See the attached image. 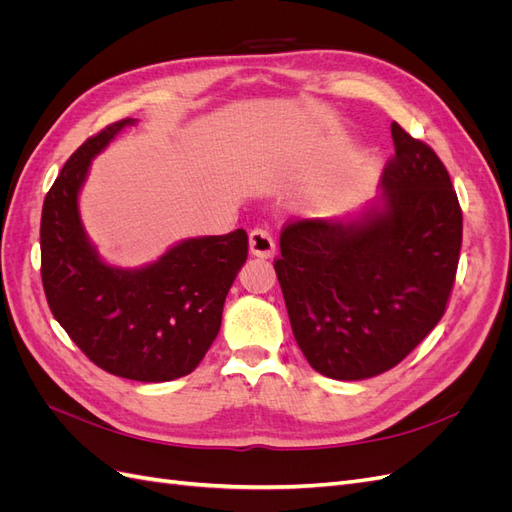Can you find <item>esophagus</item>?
Returning <instances> with one entry per match:
<instances>
[{
    "mask_svg": "<svg viewBox=\"0 0 512 512\" xmlns=\"http://www.w3.org/2000/svg\"><path fill=\"white\" fill-rule=\"evenodd\" d=\"M250 252L260 258H271L275 254V241L265 228H254L250 232Z\"/></svg>",
    "mask_w": 512,
    "mask_h": 512,
    "instance_id": "34e87169",
    "label": "esophagus"
}]
</instances>
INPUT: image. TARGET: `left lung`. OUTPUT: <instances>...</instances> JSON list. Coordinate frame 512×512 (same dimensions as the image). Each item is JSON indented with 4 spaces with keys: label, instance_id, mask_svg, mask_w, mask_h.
<instances>
[{
    "label": "left lung",
    "instance_id": "8db88e82",
    "mask_svg": "<svg viewBox=\"0 0 512 512\" xmlns=\"http://www.w3.org/2000/svg\"><path fill=\"white\" fill-rule=\"evenodd\" d=\"M382 203L352 222L297 220L273 260L294 339L318 374L363 380L389 371L446 312L463 215L427 143L391 123Z\"/></svg>",
    "mask_w": 512,
    "mask_h": 512
}]
</instances>
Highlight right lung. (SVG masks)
<instances>
[{
	"instance_id": "1",
	"label": "right lung",
	"mask_w": 512,
	"mask_h": 512,
	"mask_svg": "<svg viewBox=\"0 0 512 512\" xmlns=\"http://www.w3.org/2000/svg\"><path fill=\"white\" fill-rule=\"evenodd\" d=\"M136 119H121L76 149L44 198L40 273L46 301L72 342L108 374L166 382L203 361L226 294L247 258V232L188 239L143 269L100 260L79 218L91 158Z\"/></svg>"
}]
</instances>
